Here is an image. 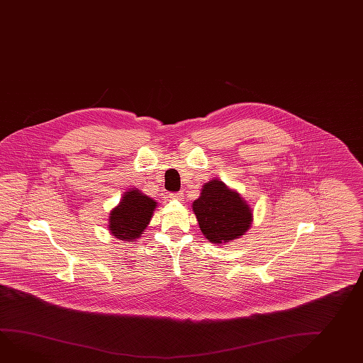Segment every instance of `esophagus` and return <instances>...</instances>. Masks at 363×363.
Here are the masks:
<instances>
[{"label": "esophagus", "mask_w": 363, "mask_h": 363, "mask_svg": "<svg viewBox=\"0 0 363 363\" xmlns=\"http://www.w3.org/2000/svg\"><path fill=\"white\" fill-rule=\"evenodd\" d=\"M182 196H184V193H182V191H179V193H173V194H169V198H172V199H177V201H181V199H182Z\"/></svg>", "instance_id": "esophagus-1"}]
</instances>
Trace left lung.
I'll use <instances>...</instances> for the list:
<instances>
[{"label": "left lung", "mask_w": 363, "mask_h": 363, "mask_svg": "<svg viewBox=\"0 0 363 363\" xmlns=\"http://www.w3.org/2000/svg\"><path fill=\"white\" fill-rule=\"evenodd\" d=\"M193 211L204 238L219 245L239 239L253 220L247 202L219 179L204 184Z\"/></svg>", "instance_id": "left-lung-1"}]
</instances>
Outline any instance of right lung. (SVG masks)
<instances>
[{"instance_id": "add662e5", "label": "right lung", "mask_w": 363, "mask_h": 363, "mask_svg": "<svg viewBox=\"0 0 363 363\" xmlns=\"http://www.w3.org/2000/svg\"><path fill=\"white\" fill-rule=\"evenodd\" d=\"M157 203L138 189L124 193L108 218V228L113 236L123 241L139 239L150 224Z\"/></svg>"}]
</instances>
